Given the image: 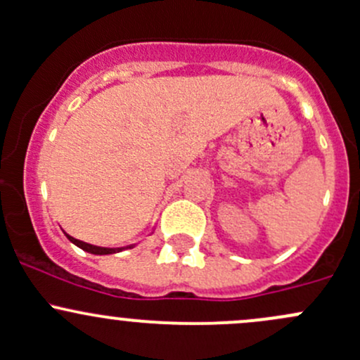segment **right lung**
Here are the masks:
<instances>
[{
    "mask_svg": "<svg viewBox=\"0 0 360 360\" xmlns=\"http://www.w3.org/2000/svg\"><path fill=\"white\" fill-rule=\"evenodd\" d=\"M65 235H67L68 240H70L72 243H75L77 247H80V249L86 250V252L96 254V256H108V254H117V252H120V250H123V247H120V249H108V247L91 245V243H86V242H82V240H77V238L70 237V235H68V233H65Z\"/></svg>",
    "mask_w": 360,
    "mask_h": 360,
    "instance_id": "1",
    "label": "right lung"
}]
</instances>
